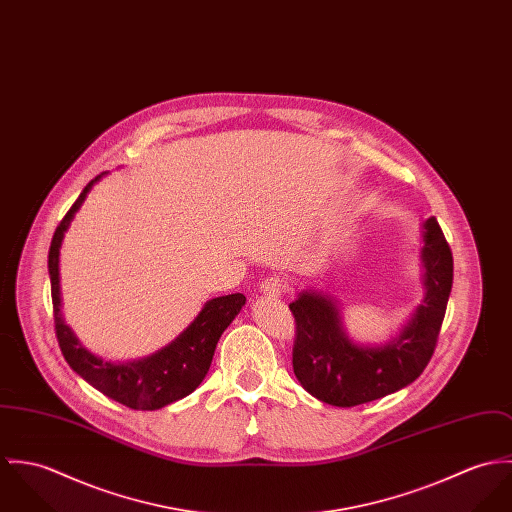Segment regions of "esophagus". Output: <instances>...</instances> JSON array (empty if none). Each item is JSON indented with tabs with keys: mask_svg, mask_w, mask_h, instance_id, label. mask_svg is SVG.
<instances>
[{
	"mask_svg": "<svg viewBox=\"0 0 512 512\" xmlns=\"http://www.w3.org/2000/svg\"><path fill=\"white\" fill-rule=\"evenodd\" d=\"M284 290V281L279 277H267L263 283H261V292L263 294H269V296H279Z\"/></svg>",
	"mask_w": 512,
	"mask_h": 512,
	"instance_id": "34e87169",
	"label": "esophagus"
}]
</instances>
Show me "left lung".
I'll return each mask as SVG.
<instances>
[{"label": "left lung", "mask_w": 512, "mask_h": 512, "mask_svg": "<svg viewBox=\"0 0 512 512\" xmlns=\"http://www.w3.org/2000/svg\"><path fill=\"white\" fill-rule=\"evenodd\" d=\"M424 300L400 336L381 347H359L345 338L336 304L302 292L288 304L296 338L292 369L300 385L322 402L357 406L397 393L416 381L434 355L454 283V257L436 218L424 224Z\"/></svg>", "instance_id": "8db88e82"}]
</instances>
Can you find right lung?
Segmentation results:
<instances>
[{
	"instance_id": "1",
	"label": "right lung",
	"mask_w": 512,
	"mask_h": 512,
	"mask_svg": "<svg viewBox=\"0 0 512 512\" xmlns=\"http://www.w3.org/2000/svg\"><path fill=\"white\" fill-rule=\"evenodd\" d=\"M98 174L86 184L76 202L70 206L66 216L55 229L51 249H49V275H51V296H53V320L60 351L66 363L94 389L114 398L119 404H125L135 410H157L171 404L178 398L190 395L206 377L216 345L231 320L239 314L245 304L241 292L212 298L204 304L196 320L176 338L157 351L151 357L129 361V363H110L90 351H86L72 330L64 324L60 314V292H58V249L64 237V231L70 226L74 214L82 206L86 194L100 180Z\"/></svg>"
}]
</instances>
